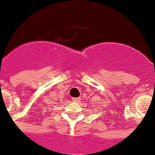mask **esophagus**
I'll return each mask as SVG.
<instances>
[{
	"mask_svg": "<svg viewBox=\"0 0 155 155\" xmlns=\"http://www.w3.org/2000/svg\"><path fill=\"white\" fill-rule=\"evenodd\" d=\"M72 100H73L74 102H78V101L80 100V97H73Z\"/></svg>",
	"mask_w": 155,
	"mask_h": 155,
	"instance_id": "1",
	"label": "esophagus"
}]
</instances>
